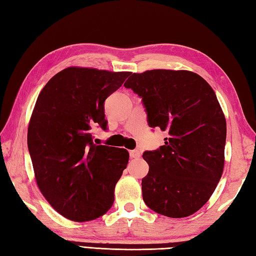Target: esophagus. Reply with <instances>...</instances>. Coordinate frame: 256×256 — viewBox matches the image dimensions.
<instances>
[{
	"label": "esophagus",
	"mask_w": 256,
	"mask_h": 256,
	"mask_svg": "<svg viewBox=\"0 0 256 256\" xmlns=\"http://www.w3.org/2000/svg\"><path fill=\"white\" fill-rule=\"evenodd\" d=\"M129 154H130V158H132V159H137V158L140 157V151L138 149L132 150Z\"/></svg>",
	"instance_id": "1"
}]
</instances>
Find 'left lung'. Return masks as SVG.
<instances>
[{
    "label": "left lung",
    "instance_id": "8db88e82",
    "mask_svg": "<svg viewBox=\"0 0 256 256\" xmlns=\"http://www.w3.org/2000/svg\"><path fill=\"white\" fill-rule=\"evenodd\" d=\"M142 98L149 127L168 132L164 144L144 151L142 182L151 210L186 218L206 204L221 179L226 122L214 90L196 72L154 70L124 82Z\"/></svg>",
    "mask_w": 256,
    "mask_h": 256
}]
</instances>
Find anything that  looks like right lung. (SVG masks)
Returning <instances> with one entry per match:
<instances>
[{
    "label": "right lung",
    "instance_id": "add662e5",
    "mask_svg": "<svg viewBox=\"0 0 256 256\" xmlns=\"http://www.w3.org/2000/svg\"><path fill=\"white\" fill-rule=\"evenodd\" d=\"M129 75L68 67L50 78L36 100L28 132L36 182L68 220H95L112 206L129 154L94 144L92 129H107L104 104Z\"/></svg>",
    "mask_w": 256,
    "mask_h": 256
}]
</instances>
